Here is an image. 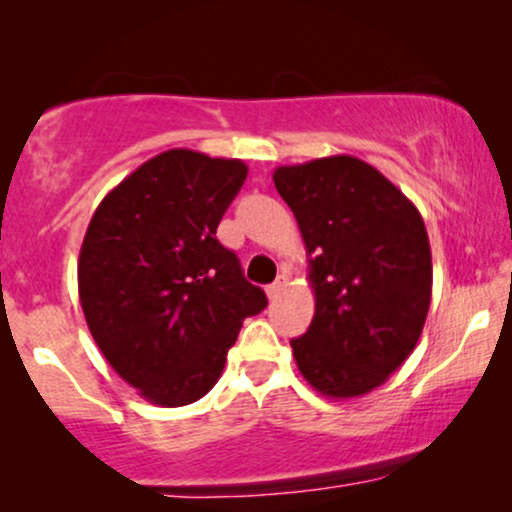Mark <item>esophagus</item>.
<instances>
[{
	"label": "esophagus",
	"instance_id": "esophagus-1",
	"mask_svg": "<svg viewBox=\"0 0 512 512\" xmlns=\"http://www.w3.org/2000/svg\"><path fill=\"white\" fill-rule=\"evenodd\" d=\"M284 286H286V276H279V279H276L274 284L267 286V296L269 298H276L281 291H284Z\"/></svg>",
	"mask_w": 512,
	"mask_h": 512
}]
</instances>
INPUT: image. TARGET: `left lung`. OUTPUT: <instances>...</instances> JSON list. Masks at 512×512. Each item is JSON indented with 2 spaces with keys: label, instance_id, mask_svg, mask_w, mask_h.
Wrapping results in <instances>:
<instances>
[{
  "label": "left lung",
  "instance_id": "left-lung-1",
  "mask_svg": "<svg viewBox=\"0 0 512 512\" xmlns=\"http://www.w3.org/2000/svg\"><path fill=\"white\" fill-rule=\"evenodd\" d=\"M305 243L315 315L291 339L298 370L334 399L361 397L407 361L431 305L419 209L370 163L327 156L274 170Z\"/></svg>",
  "mask_w": 512,
  "mask_h": 512
}]
</instances>
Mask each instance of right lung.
Segmentation results:
<instances>
[{"label":"right lung","mask_w":512,"mask_h":512,"mask_svg":"<svg viewBox=\"0 0 512 512\" xmlns=\"http://www.w3.org/2000/svg\"><path fill=\"white\" fill-rule=\"evenodd\" d=\"M248 178L238 158L163 151L113 187L86 228L79 298L105 361L158 407L202 399L267 296L216 238Z\"/></svg>","instance_id":"1"}]
</instances>
